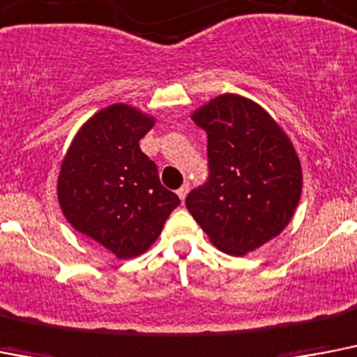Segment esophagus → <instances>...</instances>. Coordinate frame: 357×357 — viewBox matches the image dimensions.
Returning a JSON list of instances; mask_svg holds the SVG:
<instances>
[{
	"label": "esophagus",
	"mask_w": 357,
	"mask_h": 357,
	"mask_svg": "<svg viewBox=\"0 0 357 357\" xmlns=\"http://www.w3.org/2000/svg\"><path fill=\"white\" fill-rule=\"evenodd\" d=\"M188 190H190V185H188V183H185L183 187H179L178 196H179V199H181V202H185V198H187Z\"/></svg>",
	"instance_id": "1"
}]
</instances>
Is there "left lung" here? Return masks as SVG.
<instances>
[{
	"instance_id": "1",
	"label": "left lung",
	"mask_w": 357,
	"mask_h": 357,
	"mask_svg": "<svg viewBox=\"0 0 357 357\" xmlns=\"http://www.w3.org/2000/svg\"><path fill=\"white\" fill-rule=\"evenodd\" d=\"M207 133L208 178L185 199L220 251H255L284 231L303 190L299 155L262 106L225 93L192 113Z\"/></svg>"
}]
</instances>
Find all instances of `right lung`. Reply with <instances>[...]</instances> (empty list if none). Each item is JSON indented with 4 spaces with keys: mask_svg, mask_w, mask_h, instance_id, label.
Segmentation results:
<instances>
[{
    "mask_svg": "<svg viewBox=\"0 0 357 357\" xmlns=\"http://www.w3.org/2000/svg\"><path fill=\"white\" fill-rule=\"evenodd\" d=\"M153 123L132 106L112 104L78 130L60 167L63 216L117 259L144 253L179 205L139 146Z\"/></svg>",
    "mask_w": 357,
    "mask_h": 357,
    "instance_id": "add662e5",
    "label": "right lung"
}]
</instances>
